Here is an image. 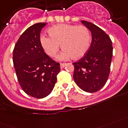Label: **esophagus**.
Wrapping results in <instances>:
<instances>
[{
    "instance_id": "obj_1",
    "label": "esophagus",
    "mask_w": 128,
    "mask_h": 128,
    "mask_svg": "<svg viewBox=\"0 0 128 128\" xmlns=\"http://www.w3.org/2000/svg\"><path fill=\"white\" fill-rule=\"evenodd\" d=\"M65 66V63H60V67L61 68H63Z\"/></svg>"
}]
</instances>
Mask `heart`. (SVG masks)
<instances>
[{
    "label": "heart",
    "mask_w": 128,
    "mask_h": 128,
    "mask_svg": "<svg viewBox=\"0 0 128 128\" xmlns=\"http://www.w3.org/2000/svg\"><path fill=\"white\" fill-rule=\"evenodd\" d=\"M49 36L42 35L40 43L44 51L50 57H54L59 51V44L63 50L58 56L60 60L71 57L78 59L88 52L91 42L90 30L84 25L59 24L48 29Z\"/></svg>",
    "instance_id": "obj_1"
}]
</instances>
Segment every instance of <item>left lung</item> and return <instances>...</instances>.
Here are the masks:
<instances>
[{"label": "left lung", "mask_w": 128, "mask_h": 128, "mask_svg": "<svg viewBox=\"0 0 128 128\" xmlns=\"http://www.w3.org/2000/svg\"><path fill=\"white\" fill-rule=\"evenodd\" d=\"M92 32V40L87 53L74 65L73 80L82 90L94 93L101 90L108 80L113 55L112 40L96 24L82 20Z\"/></svg>", "instance_id": "obj_1"}]
</instances>
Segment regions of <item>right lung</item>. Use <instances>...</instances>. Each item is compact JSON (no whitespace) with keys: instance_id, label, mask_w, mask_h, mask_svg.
<instances>
[{"instance_id":"1","label":"right lung","mask_w":128,"mask_h":128,"mask_svg":"<svg viewBox=\"0 0 128 128\" xmlns=\"http://www.w3.org/2000/svg\"><path fill=\"white\" fill-rule=\"evenodd\" d=\"M45 22L29 26L17 40L12 61L22 90L32 98L41 99L52 92L60 71V64L44 53L40 33Z\"/></svg>"}]
</instances>
